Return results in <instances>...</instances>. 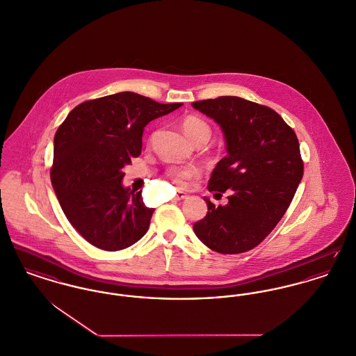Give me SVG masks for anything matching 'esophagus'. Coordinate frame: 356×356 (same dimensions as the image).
Segmentation results:
<instances>
[{
  "label": "esophagus",
  "mask_w": 356,
  "mask_h": 356,
  "mask_svg": "<svg viewBox=\"0 0 356 356\" xmlns=\"http://www.w3.org/2000/svg\"><path fill=\"white\" fill-rule=\"evenodd\" d=\"M186 197H187V193H184V192H177L176 196H175V200H183V199H186Z\"/></svg>",
  "instance_id": "1"
}]
</instances>
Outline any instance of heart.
I'll use <instances>...</instances> for the list:
<instances>
[{"label":"heart","instance_id":"b5f03b06","mask_svg":"<svg viewBox=\"0 0 356 356\" xmlns=\"http://www.w3.org/2000/svg\"><path fill=\"white\" fill-rule=\"evenodd\" d=\"M183 130L193 143L202 138H206L209 141L211 137V127L209 124L196 115H188L183 120ZM167 175L177 188H184L187 187L189 180L200 175V169L196 165H173L168 169Z\"/></svg>","mask_w":356,"mask_h":356}]
</instances>
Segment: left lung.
I'll use <instances>...</instances> for the list:
<instances>
[{
  "label": "left lung",
  "mask_w": 356,
  "mask_h": 356,
  "mask_svg": "<svg viewBox=\"0 0 356 356\" xmlns=\"http://www.w3.org/2000/svg\"><path fill=\"white\" fill-rule=\"evenodd\" d=\"M192 106L220 125L227 156L212 170L209 192L229 203L215 206L193 225L196 236L211 250L239 254L258 246L292 203L304 175L296 133L268 106L239 97H219Z\"/></svg>",
  "instance_id": "8db88e82"
}]
</instances>
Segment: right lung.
I'll use <instances>...</instances> for the list:
<instances>
[{
    "label": "right lung",
    "mask_w": 356,
    "mask_h": 356,
    "mask_svg": "<svg viewBox=\"0 0 356 356\" xmlns=\"http://www.w3.org/2000/svg\"><path fill=\"white\" fill-rule=\"evenodd\" d=\"M181 105L125 91L76 106L56 130L52 187L68 222L92 246L122 250L147 234L154 209L145 207L141 191L122 186V169L140 156L144 127Z\"/></svg>",
    "instance_id": "add662e5"
}]
</instances>
